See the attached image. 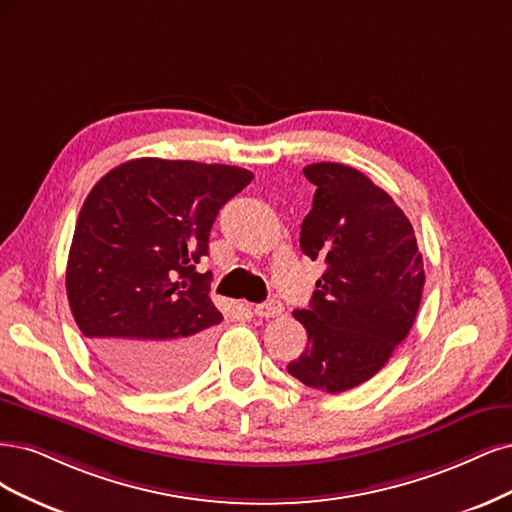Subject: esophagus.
I'll return each instance as SVG.
<instances>
[{
  "instance_id": "34e87169",
  "label": "esophagus",
  "mask_w": 512,
  "mask_h": 512,
  "mask_svg": "<svg viewBox=\"0 0 512 512\" xmlns=\"http://www.w3.org/2000/svg\"><path fill=\"white\" fill-rule=\"evenodd\" d=\"M283 304H280L278 300H270V302H263V304H257L255 306V315L257 317H266V319H274L278 315H283Z\"/></svg>"
}]
</instances>
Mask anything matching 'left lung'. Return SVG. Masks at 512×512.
<instances>
[{"mask_svg":"<svg viewBox=\"0 0 512 512\" xmlns=\"http://www.w3.org/2000/svg\"><path fill=\"white\" fill-rule=\"evenodd\" d=\"M317 187L300 249L325 261L310 308L293 310L308 334L287 372L306 387L342 393L381 370L417 319L425 285L415 229L391 195L355 168L310 163Z\"/></svg>","mask_w":512,"mask_h":512,"instance_id":"left-lung-1","label":"left lung"}]
</instances>
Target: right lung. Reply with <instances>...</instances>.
I'll return each instance as SVG.
<instances>
[{
    "instance_id": "add662e5",
    "label": "right lung",
    "mask_w": 512,
    "mask_h": 512,
    "mask_svg": "<svg viewBox=\"0 0 512 512\" xmlns=\"http://www.w3.org/2000/svg\"><path fill=\"white\" fill-rule=\"evenodd\" d=\"M253 180L221 163L142 157L87 195L70 246L65 291L97 359L138 391L187 385L208 359V255L219 210Z\"/></svg>"
}]
</instances>
